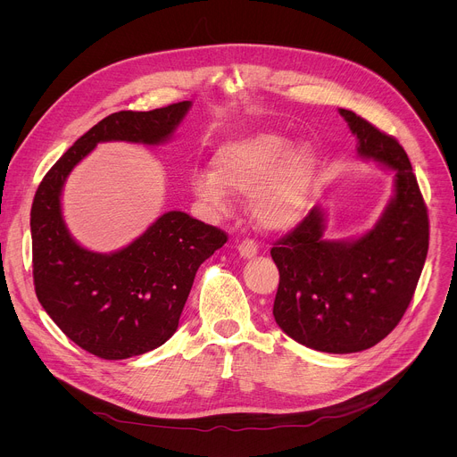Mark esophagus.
<instances>
[{
    "instance_id": "obj_1",
    "label": "esophagus",
    "mask_w": 457,
    "mask_h": 457,
    "mask_svg": "<svg viewBox=\"0 0 457 457\" xmlns=\"http://www.w3.org/2000/svg\"><path fill=\"white\" fill-rule=\"evenodd\" d=\"M238 253H240V256H244V258H253V256H256V253H258V245H256V242L245 238V240H242V242L238 244Z\"/></svg>"
}]
</instances>
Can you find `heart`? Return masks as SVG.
I'll return each instance as SVG.
<instances>
[{
  "mask_svg": "<svg viewBox=\"0 0 457 457\" xmlns=\"http://www.w3.org/2000/svg\"><path fill=\"white\" fill-rule=\"evenodd\" d=\"M318 155L311 145L293 146L282 134L258 132L231 139L213 155L215 171H197L191 189L215 210H224L229 192L249 193L256 224L270 231L295 226L307 206Z\"/></svg>",
  "mask_w": 457,
  "mask_h": 457,
  "instance_id": "obj_1",
  "label": "heart"
}]
</instances>
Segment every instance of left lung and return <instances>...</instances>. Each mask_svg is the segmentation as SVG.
<instances>
[{
  "label": "left lung",
  "instance_id": "left-lung-1",
  "mask_svg": "<svg viewBox=\"0 0 457 457\" xmlns=\"http://www.w3.org/2000/svg\"><path fill=\"white\" fill-rule=\"evenodd\" d=\"M358 139V154L396 171L395 199L363 237L325 240L314 208L273 244L280 271L273 316L295 342L347 354L381 342L403 318L428 251V215L402 145L351 110L340 108Z\"/></svg>",
  "mask_w": 457,
  "mask_h": 457
}]
</instances>
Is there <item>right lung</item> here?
Wrapping results in <instances>:
<instances>
[{
    "label": "right lung",
    "mask_w": 457,
    "mask_h": 457,
    "mask_svg": "<svg viewBox=\"0 0 457 457\" xmlns=\"http://www.w3.org/2000/svg\"><path fill=\"white\" fill-rule=\"evenodd\" d=\"M191 103L115 112L79 137L43 177L30 212L34 287L39 303L74 344L103 360H126L168 342L195 273L228 235L182 212L159 217L132 244L110 253L81 247L64 226L61 189L97 143L161 145Z\"/></svg>",
    "instance_id": "1"
}]
</instances>
